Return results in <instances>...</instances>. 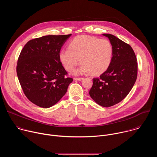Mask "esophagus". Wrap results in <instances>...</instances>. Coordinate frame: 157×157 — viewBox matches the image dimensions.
<instances>
[{"label": "esophagus", "instance_id": "34e87169", "mask_svg": "<svg viewBox=\"0 0 157 157\" xmlns=\"http://www.w3.org/2000/svg\"><path fill=\"white\" fill-rule=\"evenodd\" d=\"M84 78H74V79L75 80V81H81V80H82Z\"/></svg>", "mask_w": 157, "mask_h": 157}]
</instances>
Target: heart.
Segmentation results:
<instances>
[{
  "instance_id": "heart-1",
  "label": "heart",
  "mask_w": 157,
  "mask_h": 157,
  "mask_svg": "<svg viewBox=\"0 0 157 157\" xmlns=\"http://www.w3.org/2000/svg\"><path fill=\"white\" fill-rule=\"evenodd\" d=\"M113 45L107 39L79 35L70 43L69 49L60 52L59 57L64 68L68 71L73 70L81 61L82 63L79 68L74 71L75 75L91 71V74L97 75L109 68L113 59Z\"/></svg>"
}]
</instances>
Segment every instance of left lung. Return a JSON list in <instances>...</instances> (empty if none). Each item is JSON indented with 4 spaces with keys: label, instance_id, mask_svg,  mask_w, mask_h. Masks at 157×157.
<instances>
[{
    "label": "left lung",
    "instance_id": "left-lung-1",
    "mask_svg": "<svg viewBox=\"0 0 157 157\" xmlns=\"http://www.w3.org/2000/svg\"><path fill=\"white\" fill-rule=\"evenodd\" d=\"M113 45L111 63L99 78L93 79L91 98L99 105L113 106L122 101L131 91L137 76L136 56L128 44L116 36L104 33Z\"/></svg>",
    "mask_w": 157,
    "mask_h": 157
}]
</instances>
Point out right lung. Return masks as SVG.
<instances>
[{"mask_svg":"<svg viewBox=\"0 0 157 157\" xmlns=\"http://www.w3.org/2000/svg\"><path fill=\"white\" fill-rule=\"evenodd\" d=\"M71 34L47 35L28 41L19 55L17 74L23 91L34 104L49 108L66 94L73 78L60 61L61 47Z\"/></svg>","mask_w":157,"mask_h":157,"instance_id":"add662e5","label":"right lung"}]
</instances>
